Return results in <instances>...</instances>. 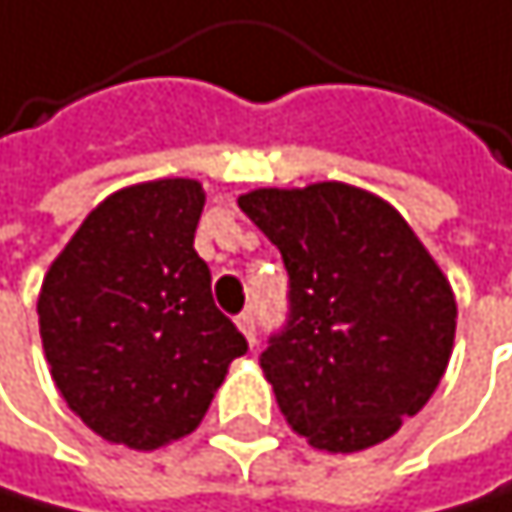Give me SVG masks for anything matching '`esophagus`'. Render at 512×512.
<instances>
[{
    "mask_svg": "<svg viewBox=\"0 0 512 512\" xmlns=\"http://www.w3.org/2000/svg\"><path fill=\"white\" fill-rule=\"evenodd\" d=\"M237 328L247 334V341L250 344H256V312L253 309H247V312H240L237 316Z\"/></svg>",
    "mask_w": 512,
    "mask_h": 512,
    "instance_id": "esophagus-1",
    "label": "esophagus"
}]
</instances>
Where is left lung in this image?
Returning <instances> with one entry per match:
<instances>
[{"mask_svg":"<svg viewBox=\"0 0 512 512\" xmlns=\"http://www.w3.org/2000/svg\"><path fill=\"white\" fill-rule=\"evenodd\" d=\"M237 206L287 269V319L259 356L287 425L331 454L391 438L454 350L457 303L435 259L397 209L338 181Z\"/></svg>","mask_w":512,"mask_h":512,"instance_id":"1","label":"left lung"}]
</instances>
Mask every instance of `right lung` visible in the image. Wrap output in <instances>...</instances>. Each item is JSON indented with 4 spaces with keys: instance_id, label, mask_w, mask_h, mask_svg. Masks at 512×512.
<instances>
[{
    "instance_id": "1",
    "label": "right lung",
    "mask_w": 512,
    "mask_h": 512,
    "mask_svg": "<svg viewBox=\"0 0 512 512\" xmlns=\"http://www.w3.org/2000/svg\"><path fill=\"white\" fill-rule=\"evenodd\" d=\"M203 187H124L46 272L40 338L65 403L99 438L156 450L190 435L247 338L212 300L193 234Z\"/></svg>"
}]
</instances>
